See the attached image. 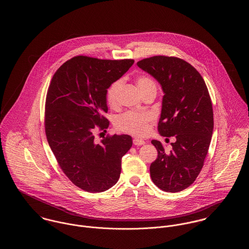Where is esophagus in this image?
Segmentation results:
<instances>
[{
	"instance_id": "34e87169",
	"label": "esophagus",
	"mask_w": 249,
	"mask_h": 249,
	"mask_svg": "<svg viewBox=\"0 0 249 249\" xmlns=\"http://www.w3.org/2000/svg\"><path fill=\"white\" fill-rule=\"evenodd\" d=\"M144 143H145V142L142 139H139V138H134L133 139V144H135V145H142Z\"/></svg>"
}]
</instances>
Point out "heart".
<instances>
[{
    "label": "heart",
    "mask_w": 249,
    "mask_h": 249,
    "mask_svg": "<svg viewBox=\"0 0 249 249\" xmlns=\"http://www.w3.org/2000/svg\"><path fill=\"white\" fill-rule=\"evenodd\" d=\"M137 85L141 90L144 93L148 90H157V86L153 79L148 76L140 75L136 79ZM122 87V80L119 79L111 84L107 90V104L112 107H117L119 105V96L120 89ZM152 119V116L146 112H134L128 111L116 120V128L120 131L130 133L135 136H142L148 130V124Z\"/></svg>",
    "instance_id": "heart-1"
}]
</instances>
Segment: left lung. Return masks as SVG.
I'll return each mask as SVG.
<instances>
[{
	"label": "left lung",
	"mask_w": 249,
	"mask_h": 249,
	"mask_svg": "<svg viewBox=\"0 0 249 249\" xmlns=\"http://www.w3.org/2000/svg\"><path fill=\"white\" fill-rule=\"evenodd\" d=\"M137 65L151 74L164 92L160 134L177 138L169 153L160 141H151L158 158L150 165V177L161 190L181 191L199 176L209 149L213 129L210 95L200 72L184 59L154 56Z\"/></svg>",
	"instance_id": "1"
}]
</instances>
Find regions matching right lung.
<instances>
[{
  "mask_svg": "<svg viewBox=\"0 0 249 249\" xmlns=\"http://www.w3.org/2000/svg\"><path fill=\"white\" fill-rule=\"evenodd\" d=\"M133 59L76 56L54 73L46 99L45 130L60 169L88 192L109 190L119 180L121 159L130 150V135H107L96 142V130L109 126L105 118L108 87L133 64Z\"/></svg>",
  "mask_w": 249,
  "mask_h": 249,
  "instance_id": "add662e5",
  "label": "right lung"
}]
</instances>
